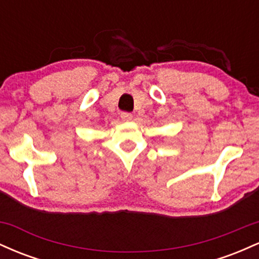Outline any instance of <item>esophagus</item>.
<instances>
[{
  "mask_svg": "<svg viewBox=\"0 0 259 259\" xmlns=\"http://www.w3.org/2000/svg\"><path fill=\"white\" fill-rule=\"evenodd\" d=\"M120 118L124 121H130L133 119V114H132V113H127V112H121L120 113Z\"/></svg>",
  "mask_w": 259,
  "mask_h": 259,
  "instance_id": "esophagus-1",
  "label": "esophagus"
}]
</instances>
